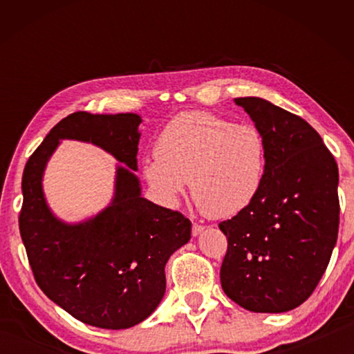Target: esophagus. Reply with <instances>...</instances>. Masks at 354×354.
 Listing matches in <instances>:
<instances>
[{
    "instance_id": "obj_1",
    "label": "esophagus",
    "mask_w": 354,
    "mask_h": 354,
    "mask_svg": "<svg viewBox=\"0 0 354 354\" xmlns=\"http://www.w3.org/2000/svg\"><path fill=\"white\" fill-rule=\"evenodd\" d=\"M203 230H205V226H203V225H198V223H194V225H192V234H194L195 237H196V236H200Z\"/></svg>"
}]
</instances>
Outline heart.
Here are the masks:
<instances>
[{
    "instance_id": "1",
    "label": "heart",
    "mask_w": 354,
    "mask_h": 354,
    "mask_svg": "<svg viewBox=\"0 0 354 354\" xmlns=\"http://www.w3.org/2000/svg\"><path fill=\"white\" fill-rule=\"evenodd\" d=\"M267 171V143L254 124H236L211 112L179 113L145 159L143 176L167 203L190 184L195 205L209 217H231L253 203Z\"/></svg>"
}]
</instances>
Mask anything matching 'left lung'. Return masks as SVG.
Returning <instances> with one entry per match:
<instances>
[{
  "label": "left lung",
  "instance_id": "8db88e82",
  "mask_svg": "<svg viewBox=\"0 0 354 354\" xmlns=\"http://www.w3.org/2000/svg\"><path fill=\"white\" fill-rule=\"evenodd\" d=\"M234 101L266 139L267 171L257 198L218 225L221 287L251 313H287L315 290L337 242V164L306 120L257 97Z\"/></svg>",
  "mask_w": 354,
  "mask_h": 354
}]
</instances>
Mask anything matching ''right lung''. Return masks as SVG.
I'll return each mask as SVG.
<instances>
[{
    "instance_id": "obj_1",
    "label": "right lung",
    "mask_w": 354,
    "mask_h": 354,
    "mask_svg": "<svg viewBox=\"0 0 354 354\" xmlns=\"http://www.w3.org/2000/svg\"><path fill=\"white\" fill-rule=\"evenodd\" d=\"M140 123L137 113H70L23 171L19 225L34 278L51 301L97 328H131L151 315L165 293L167 261L190 241L189 218L140 195L134 175ZM64 138L93 142L129 167H118L111 205L81 224L59 221L41 187L47 160Z\"/></svg>"
}]
</instances>
